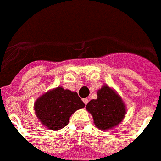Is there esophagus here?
<instances>
[{"label":"esophagus","instance_id":"esophagus-1","mask_svg":"<svg viewBox=\"0 0 161 161\" xmlns=\"http://www.w3.org/2000/svg\"><path fill=\"white\" fill-rule=\"evenodd\" d=\"M83 102L85 103V105H86L87 103H88V99H86V98L83 99Z\"/></svg>","mask_w":161,"mask_h":161}]
</instances>
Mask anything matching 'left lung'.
<instances>
[{
  "label": "left lung",
  "instance_id": "left-lung-1",
  "mask_svg": "<svg viewBox=\"0 0 161 161\" xmlns=\"http://www.w3.org/2000/svg\"><path fill=\"white\" fill-rule=\"evenodd\" d=\"M86 109L93 117L94 124L101 130H110L121 123L126 106L115 89L107 85L97 91V99L91 100Z\"/></svg>",
  "mask_w": 161,
  "mask_h": 161
}]
</instances>
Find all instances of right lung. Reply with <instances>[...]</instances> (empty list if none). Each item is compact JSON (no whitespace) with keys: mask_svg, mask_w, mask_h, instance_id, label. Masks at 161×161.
<instances>
[{"mask_svg":"<svg viewBox=\"0 0 161 161\" xmlns=\"http://www.w3.org/2000/svg\"><path fill=\"white\" fill-rule=\"evenodd\" d=\"M85 107L84 102L75 91L62 86L51 89L34 103V110L39 121L51 130H59L69 123L70 115Z\"/></svg>","mask_w":161,"mask_h":161,"instance_id":"right-lung-1","label":"right lung"}]
</instances>
